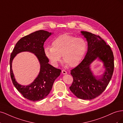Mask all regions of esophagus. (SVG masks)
Wrapping results in <instances>:
<instances>
[{
  "mask_svg": "<svg viewBox=\"0 0 123 123\" xmlns=\"http://www.w3.org/2000/svg\"><path fill=\"white\" fill-rule=\"evenodd\" d=\"M62 73L63 74H66L67 73V71H65V70H62Z\"/></svg>",
  "mask_w": 123,
  "mask_h": 123,
  "instance_id": "1",
  "label": "esophagus"
}]
</instances>
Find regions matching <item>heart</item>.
<instances>
[{
	"mask_svg": "<svg viewBox=\"0 0 123 123\" xmlns=\"http://www.w3.org/2000/svg\"><path fill=\"white\" fill-rule=\"evenodd\" d=\"M87 47V42L84 38L65 34L56 38L52 43V47H46L44 52L54 66H57L62 56L65 63L74 67L80 64Z\"/></svg>",
	"mask_w": 123,
	"mask_h": 123,
	"instance_id": "b5f03b06",
	"label": "heart"
}]
</instances>
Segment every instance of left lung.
<instances>
[{"instance_id":"1","label":"left lung","mask_w":123,"mask_h":123,"mask_svg":"<svg viewBox=\"0 0 123 123\" xmlns=\"http://www.w3.org/2000/svg\"><path fill=\"white\" fill-rule=\"evenodd\" d=\"M88 42V51L80 64L71 70L73 81L69 87L77 98L92 99L101 94L112 77L114 70V56L108 44L99 36L81 31ZM98 58L104 63L105 71L99 78L92 75L90 68L91 63Z\"/></svg>"}]
</instances>
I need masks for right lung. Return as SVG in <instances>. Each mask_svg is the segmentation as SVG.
Masks as SVG:
<instances>
[{
	"label": "right lung",
	"mask_w": 123,
	"mask_h": 123,
	"mask_svg": "<svg viewBox=\"0 0 123 123\" xmlns=\"http://www.w3.org/2000/svg\"><path fill=\"white\" fill-rule=\"evenodd\" d=\"M52 33L39 30L25 36L16 43L11 53L10 60V75L12 83L24 98L32 101H38L45 98L49 94L55 80L59 76L61 70L50 65L49 59L44 52L43 44ZM28 51L34 53L40 62V72L38 77L30 85L22 86L15 80L12 69L13 58L21 51Z\"/></svg>",
	"instance_id": "right-lung-1"
}]
</instances>
